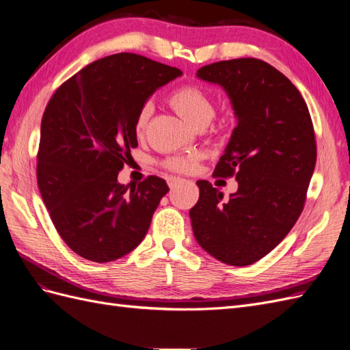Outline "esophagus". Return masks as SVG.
<instances>
[{"label": "esophagus", "mask_w": 350, "mask_h": 350, "mask_svg": "<svg viewBox=\"0 0 350 350\" xmlns=\"http://www.w3.org/2000/svg\"><path fill=\"white\" fill-rule=\"evenodd\" d=\"M183 181H184V179L179 178V176H169L167 178V185L171 187V188H175L176 185H179Z\"/></svg>", "instance_id": "esophagus-1"}]
</instances>
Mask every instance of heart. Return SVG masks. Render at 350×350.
Returning a JSON list of instances; mask_svg holds the SVG:
<instances>
[{
  "label": "heart",
  "instance_id": "1",
  "mask_svg": "<svg viewBox=\"0 0 350 350\" xmlns=\"http://www.w3.org/2000/svg\"><path fill=\"white\" fill-rule=\"evenodd\" d=\"M169 103L172 105L175 111L183 116V118L191 124L193 126L198 122H208L215 113L213 103L208 98V94L198 89L197 86H183L175 89L167 98ZM152 103L146 102L140 108L139 113L134 121V131L137 135H142L146 130V125L149 122L152 115ZM198 161L197 153H184L167 157L165 161V166L178 172H189L196 167Z\"/></svg>",
  "mask_w": 350,
  "mask_h": 350
}]
</instances>
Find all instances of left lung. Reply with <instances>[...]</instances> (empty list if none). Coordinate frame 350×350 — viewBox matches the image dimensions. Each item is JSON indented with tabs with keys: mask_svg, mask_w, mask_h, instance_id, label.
Masks as SVG:
<instances>
[{
	"mask_svg": "<svg viewBox=\"0 0 350 350\" xmlns=\"http://www.w3.org/2000/svg\"><path fill=\"white\" fill-rule=\"evenodd\" d=\"M230 99L237 126L216 165L235 176L224 200L208 181L189 210L200 247L229 266H250L276 248L302 213L317 161L308 107L292 81L256 58L219 61L197 71Z\"/></svg>",
	"mask_w": 350,
	"mask_h": 350,
	"instance_id": "8db88e82",
	"label": "left lung"
}]
</instances>
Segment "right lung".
I'll use <instances>...</instances> for the list:
<instances>
[{
    "label": "right lung",
    "instance_id": "obj_1",
    "mask_svg": "<svg viewBox=\"0 0 350 350\" xmlns=\"http://www.w3.org/2000/svg\"><path fill=\"white\" fill-rule=\"evenodd\" d=\"M183 71L143 55L92 62L54 93L40 124L38 187L59 237L80 257L108 262L131 252L169 191L150 175L118 183L137 147L134 121L152 94Z\"/></svg>",
    "mask_w": 350,
    "mask_h": 350
}]
</instances>
